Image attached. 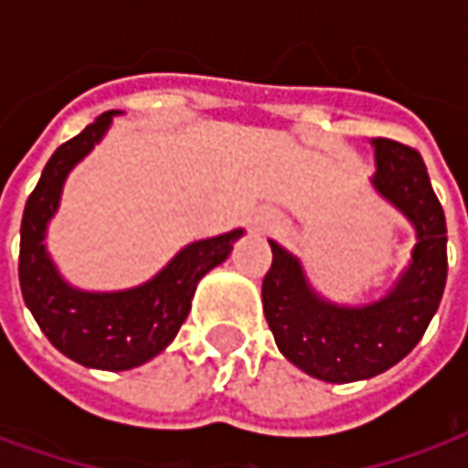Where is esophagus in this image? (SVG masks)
Segmentation results:
<instances>
[{
  "instance_id": "esophagus-1",
  "label": "esophagus",
  "mask_w": 468,
  "mask_h": 468,
  "mask_svg": "<svg viewBox=\"0 0 468 468\" xmlns=\"http://www.w3.org/2000/svg\"><path fill=\"white\" fill-rule=\"evenodd\" d=\"M250 225H253L255 233H265V230L275 228V218H271V215H255L253 220H250Z\"/></svg>"
}]
</instances>
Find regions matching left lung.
Masks as SVG:
<instances>
[{"instance_id":"1","label":"left lung","mask_w":468,"mask_h":468,"mask_svg":"<svg viewBox=\"0 0 468 468\" xmlns=\"http://www.w3.org/2000/svg\"><path fill=\"white\" fill-rule=\"evenodd\" d=\"M371 144V185L416 230L411 261L388 293L368 305L331 303L311 288L301 261L271 240L265 321L278 351L318 381L351 383L388 371L421 341L446 285V218L421 154L388 137Z\"/></svg>"}]
</instances>
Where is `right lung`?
Here are the masks:
<instances>
[{
  "label": "right lung",
  "mask_w": 468,
  "mask_h": 468,
  "mask_svg": "<svg viewBox=\"0 0 468 468\" xmlns=\"http://www.w3.org/2000/svg\"><path fill=\"white\" fill-rule=\"evenodd\" d=\"M115 115V110L100 115L57 147L27 197L19 240V285L42 334L67 358L102 371L143 366L173 344L200 278L223 263L243 235L238 228L185 245L154 278L127 291L90 293L67 283L47 253V225L59 207L67 175L105 137Z\"/></svg>",
  "instance_id": "add662e5"
}]
</instances>
